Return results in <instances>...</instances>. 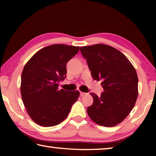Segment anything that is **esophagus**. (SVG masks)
I'll return each instance as SVG.
<instances>
[{"mask_svg": "<svg viewBox=\"0 0 156 156\" xmlns=\"http://www.w3.org/2000/svg\"><path fill=\"white\" fill-rule=\"evenodd\" d=\"M87 94L86 93H84V92H82V91H80V96L81 97H83V96H85Z\"/></svg>", "mask_w": 156, "mask_h": 156, "instance_id": "34e87169", "label": "esophagus"}]
</instances>
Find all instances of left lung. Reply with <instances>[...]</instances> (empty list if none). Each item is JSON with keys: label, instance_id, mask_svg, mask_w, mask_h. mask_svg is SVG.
Returning <instances> with one entry per match:
<instances>
[{"label": "left lung", "instance_id": "obj_1", "mask_svg": "<svg viewBox=\"0 0 156 156\" xmlns=\"http://www.w3.org/2000/svg\"><path fill=\"white\" fill-rule=\"evenodd\" d=\"M80 52L94 80H102L104 92L87 107L89 118L101 126H114L125 119L136 104L138 78L135 68L125 55L104 44L80 47Z\"/></svg>", "mask_w": 156, "mask_h": 156}]
</instances>
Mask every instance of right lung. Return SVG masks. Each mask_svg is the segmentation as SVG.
I'll return each instance as SVG.
<instances>
[{"label": "right lung", "mask_w": 156, "mask_h": 156, "mask_svg": "<svg viewBox=\"0 0 156 156\" xmlns=\"http://www.w3.org/2000/svg\"><path fill=\"white\" fill-rule=\"evenodd\" d=\"M79 47L52 44L37 51L26 63L21 75L20 93L27 112L34 122L53 126L64 120L78 91L58 90V83L66 78V65L76 55Z\"/></svg>", "instance_id": "add662e5"}]
</instances>
